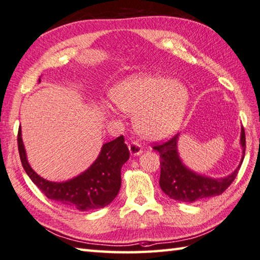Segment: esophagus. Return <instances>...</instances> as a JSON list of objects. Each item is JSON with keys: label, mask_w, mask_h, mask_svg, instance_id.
<instances>
[{"label": "esophagus", "mask_w": 260, "mask_h": 260, "mask_svg": "<svg viewBox=\"0 0 260 260\" xmlns=\"http://www.w3.org/2000/svg\"><path fill=\"white\" fill-rule=\"evenodd\" d=\"M129 152L133 156H138L143 153V148L142 145H140L138 142H131L129 144Z\"/></svg>", "instance_id": "34e87169"}]
</instances>
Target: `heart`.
<instances>
[{
    "label": "heart",
    "instance_id": "1",
    "mask_svg": "<svg viewBox=\"0 0 260 260\" xmlns=\"http://www.w3.org/2000/svg\"><path fill=\"white\" fill-rule=\"evenodd\" d=\"M109 97L127 114H136L135 125L144 138L160 140L176 133L189 103L184 83L162 75H133L114 85Z\"/></svg>",
    "mask_w": 260,
    "mask_h": 260
}]
</instances>
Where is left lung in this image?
<instances>
[{
    "label": "left lung",
    "mask_w": 260,
    "mask_h": 260,
    "mask_svg": "<svg viewBox=\"0 0 260 260\" xmlns=\"http://www.w3.org/2000/svg\"><path fill=\"white\" fill-rule=\"evenodd\" d=\"M178 139L179 134L168 140L167 143L153 147L160 153V186L163 192L170 199L187 203L203 201L224 193L238 176L243 162L245 153V134L243 126L241 127L240 138L242 157L238 168L224 178H212V177L200 175L186 167L178 153Z\"/></svg>",
    "instance_id": "left-lung-1"
}]
</instances>
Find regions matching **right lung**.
<instances>
[{
	"label": "right lung",
	"instance_id": "add662e5",
	"mask_svg": "<svg viewBox=\"0 0 260 260\" xmlns=\"http://www.w3.org/2000/svg\"><path fill=\"white\" fill-rule=\"evenodd\" d=\"M18 149L26 174L45 197L79 211L104 208L116 198L121 187L122 166L130 156L124 138L120 136L103 145L98 157L85 171L74 178L58 183L42 178L31 169L22 143L21 127L18 131Z\"/></svg>",
	"mask_w": 260,
	"mask_h": 260
}]
</instances>
